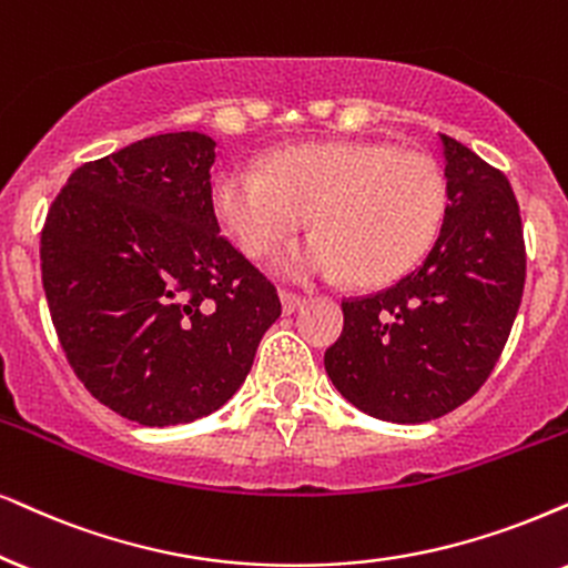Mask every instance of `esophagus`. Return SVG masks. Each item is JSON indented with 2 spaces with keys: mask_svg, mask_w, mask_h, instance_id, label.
<instances>
[{
  "mask_svg": "<svg viewBox=\"0 0 568 568\" xmlns=\"http://www.w3.org/2000/svg\"><path fill=\"white\" fill-rule=\"evenodd\" d=\"M280 304H283V314H293V312H298L301 304H304V298L296 296V293H291V291H280Z\"/></svg>",
  "mask_w": 568,
  "mask_h": 568,
  "instance_id": "esophagus-1",
  "label": "esophagus"
}]
</instances>
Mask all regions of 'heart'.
Wrapping results in <instances>:
<instances>
[{"label":"heart","instance_id":"obj_1","mask_svg":"<svg viewBox=\"0 0 568 568\" xmlns=\"http://www.w3.org/2000/svg\"><path fill=\"white\" fill-rule=\"evenodd\" d=\"M445 178L427 154L372 141L304 143L264 170L227 168L212 183V212L248 256H264L308 222L306 241L280 251L275 270L296 283L385 285L414 267L440 233Z\"/></svg>","mask_w":568,"mask_h":568}]
</instances>
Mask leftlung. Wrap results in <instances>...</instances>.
Here are the masks:
<instances>
[{
  "instance_id": "1",
  "label": "left lung",
  "mask_w": 568,
  "mask_h": 568,
  "mask_svg": "<svg viewBox=\"0 0 568 568\" xmlns=\"http://www.w3.org/2000/svg\"><path fill=\"white\" fill-rule=\"evenodd\" d=\"M448 206L427 260L393 288L343 301L325 369L358 412L422 425L490 377L524 291L521 217L504 172L440 133Z\"/></svg>"
}]
</instances>
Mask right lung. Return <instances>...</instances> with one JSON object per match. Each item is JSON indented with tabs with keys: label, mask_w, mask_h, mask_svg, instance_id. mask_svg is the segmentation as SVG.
<instances>
[{
	"label": "right lung",
	"mask_w": 568,
	"mask_h": 568,
	"mask_svg": "<svg viewBox=\"0 0 568 568\" xmlns=\"http://www.w3.org/2000/svg\"><path fill=\"white\" fill-rule=\"evenodd\" d=\"M214 139L135 141L68 178L41 233V277L70 367L146 427L233 398L280 317L275 285L220 235Z\"/></svg>",
	"instance_id": "1"
}]
</instances>
